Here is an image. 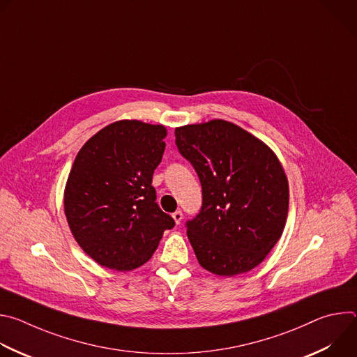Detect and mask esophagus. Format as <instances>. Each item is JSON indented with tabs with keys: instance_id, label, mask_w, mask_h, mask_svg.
I'll use <instances>...</instances> for the list:
<instances>
[{
	"instance_id": "1",
	"label": "esophagus",
	"mask_w": 357,
	"mask_h": 357,
	"mask_svg": "<svg viewBox=\"0 0 357 357\" xmlns=\"http://www.w3.org/2000/svg\"><path fill=\"white\" fill-rule=\"evenodd\" d=\"M172 218H174V220L176 222V225H179V223L182 222V218H183V215H182V212H181V211H176L175 213H172Z\"/></svg>"
}]
</instances>
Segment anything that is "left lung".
I'll return each mask as SVG.
<instances>
[{
  "label": "left lung",
  "mask_w": 357,
  "mask_h": 357,
  "mask_svg": "<svg viewBox=\"0 0 357 357\" xmlns=\"http://www.w3.org/2000/svg\"><path fill=\"white\" fill-rule=\"evenodd\" d=\"M181 155L202 185V208L186 222L199 264L231 277L257 267L280 240L288 181L274 152L225 120L175 130Z\"/></svg>",
  "instance_id": "1"
}]
</instances>
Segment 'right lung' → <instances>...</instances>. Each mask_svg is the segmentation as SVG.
Returning a JSON list of instances; mask_svg holds the SVG:
<instances>
[{"instance_id": "right-lung-1", "label": "right lung", "mask_w": 357, "mask_h": 357, "mask_svg": "<svg viewBox=\"0 0 357 357\" xmlns=\"http://www.w3.org/2000/svg\"><path fill=\"white\" fill-rule=\"evenodd\" d=\"M167 130L137 120L113 123L79 151L65 189V213L83 251L100 266L145 264L175 220L157 203L152 175Z\"/></svg>"}]
</instances>
